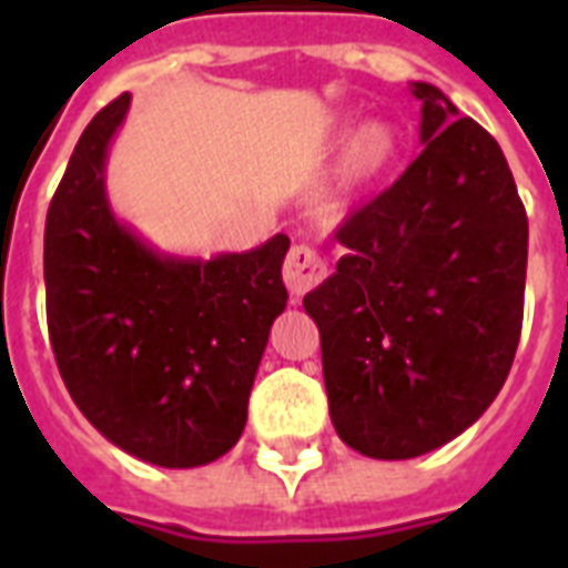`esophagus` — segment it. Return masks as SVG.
<instances>
[{
    "label": "esophagus",
    "instance_id": "1",
    "mask_svg": "<svg viewBox=\"0 0 568 568\" xmlns=\"http://www.w3.org/2000/svg\"><path fill=\"white\" fill-rule=\"evenodd\" d=\"M324 276H327V262L321 258L318 250L306 247V244H297V247L288 250L283 265V280L294 297H303L306 292H312Z\"/></svg>",
    "mask_w": 568,
    "mask_h": 568
}]
</instances>
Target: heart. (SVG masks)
<instances>
[{
    "instance_id": "b5f03b06",
    "label": "heart",
    "mask_w": 568,
    "mask_h": 568,
    "mask_svg": "<svg viewBox=\"0 0 568 568\" xmlns=\"http://www.w3.org/2000/svg\"><path fill=\"white\" fill-rule=\"evenodd\" d=\"M347 132H351V120H336L333 135L345 138ZM400 153H404V135L395 123L377 120L372 126H365L354 138V144L342 162V171H338V185H342L345 196L365 194L368 189H374L395 168Z\"/></svg>"
}]
</instances>
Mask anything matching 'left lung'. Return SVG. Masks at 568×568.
I'll return each mask as SVG.
<instances>
[{
	"label": "left lung",
	"mask_w": 568,
	"mask_h": 568,
	"mask_svg": "<svg viewBox=\"0 0 568 568\" xmlns=\"http://www.w3.org/2000/svg\"><path fill=\"white\" fill-rule=\"evenodd\" d=\"M422 155L347 214L336 274L303 297L345 445L409 459L471 427L519 347L528 214L501 146L427 82Z\"/></svg>",
	"instance_id": "8db88e82"
}]
</instances>
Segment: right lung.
<instances>
[{"mask_svg": "<svg viewBox=\"0 0 568 568\" xmlns=\"http://www.w3.org/2000/svg\"><path fill=\"white\" fill-rule=\"evenodd\" d=\"M111 100L79 138L47 212L52 354L82 415L132 457L194 468L247 424L267 333L285 310L288 235L250 253L162 256L114 217L105 155L129 111Z\"/></svg>", "mask_w": 568, "mask_h": 568, "instance_id": "1", "label": "right lung"}]
</instances>
